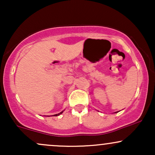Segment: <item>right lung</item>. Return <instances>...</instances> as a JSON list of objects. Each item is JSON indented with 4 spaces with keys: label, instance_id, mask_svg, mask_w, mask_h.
<instances>
[{
    "label": "right lung",
    "instance_id": "add662e5",
    "mask_svg": "<svg viewBox=\"0 0 155 155\" xmlns=\"http://www.w3.org/2000/svg\"><path fill=\"white\" fill-rule=\"evenodd\" d=\"M63 111H61V112H60V113H59V114H54V115H53V116H55V117H56V116H58V115L61 114L63 113Z\"/></svg>",
    "mask_w": 155,
    "mask_h": 155
}]
</instances>
